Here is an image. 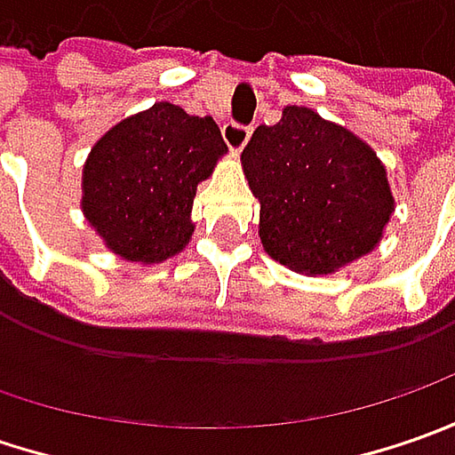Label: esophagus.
Masks as SVG:
<instances>
[{
	"instance_id": "obj_1",
	"label": "esophagus",
	"mask_w": 455,
	"mask_h": 455,
	"mask_svg": "<svg viewBox=\"0 0 455 455\" xmlns=\"http://www.w3.org/2000/svg\"><path fill=\"white\" fill-rule=\"evenodd\" d=\"M251 133H253V129H251V126H243V124H225V126H222V139H225V144L235 151H240L248 144Z\"/></svg>"
}]
</instances>
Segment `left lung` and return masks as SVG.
<instances>
[{
  "label": "left lung",
  "instance_id": "8db88e82",
  "mask_svg": "<svg viewBox=\"0 0 455 455\" xmlns=\"http://www.w3.org/2000/svg\"><path fill=\"white\" fill-rule=\"evenodd\" d=\"M243 169L260 202V240L299 273H331L379 243L395 202L385 166L355 133L286 106L258 126Z\"/></svg>",
  "mask_w": 455,
  "mask_h": 455
}]
</instances>
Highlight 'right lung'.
I'll list each match as a JSON object with an SVG mask.
<instances>
[{
  "instance_id": "1",
  "label": "right lung",
  "mask_w": 455,
  "mask_h": 455,
  "mask_svg": "<svg viewBox=\"0 0 455 455\" xmlns=\"http://www.w3.org/2000/svg\"><path fill=\"white\" fill-rule=\"evenodd\" d=\"M225 151L210 116L154 103L93 147L83 169V212L114 253L141 263L164 260L187 245L197 184Z\"/></svg>"
}]
</instances>
